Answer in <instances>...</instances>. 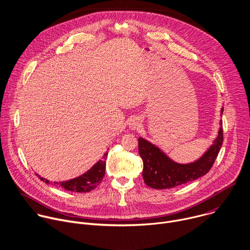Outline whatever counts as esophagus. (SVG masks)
<instances>
[{
    "label": "esophagus",
    "mask_w": 250,
    "mask_h": 250,
    "mask_svg": "<svg viewBox=\"0 0 250 250\" xmlns=\"http://www.w3.org/2000/svg\"><path fill=\"white\" fill-rule=\"evenodd\" d=\"M140 125H141V120L139 117H133L129 121V127L131 129H137L138 127H140Z\"/></svg>",
    "instance_id": "esophagus-1"
}]
</instances>
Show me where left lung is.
Masks as SVG:
<instances>
[{
    "mask_svg": "<svg viewBox=\"0 0 250 250\" xmlns=\"http://www.w3.org/2000/svg\"><path fill=\"white\" fill-rule=\"evenodd\" d=\"M222 144L223 129L221 127L213 145L198 160L180 164L170 159L154 145L139 138V153L144 162L143 178L146 185L156 189L171 188L204 176L214 164Z\"/></svg>",
    "mask_w": 250,
    "mask_h": 250,
    "instance_id": "obj_1",
    "label": "left lung"
}]
</instances>
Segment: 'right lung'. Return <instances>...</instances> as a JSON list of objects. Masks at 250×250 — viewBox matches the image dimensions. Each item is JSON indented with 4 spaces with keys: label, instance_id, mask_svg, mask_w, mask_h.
<instances>
[{
    "label": "right lung",
    "instance_id": "add662e5",
    "mask_svg": "<svg viewBox=\"0 0 250 250\" xmlns=\"http://www.w3.org/2000/svg\"><path fill=\"white\" fill-rule=\"evenodd\" d=\"M107 156V152L104 153L103 156V159L99 160L89 171H87L85 174L71 179L69 181L65 182H54V186L58 188H62L66 190L75 191V192H88L94 188H96L101 182L103 181V178L104 176L105 172V159ZM41 181H44L45 183L49 184L50 181L40 177L38 174H36Z\"/></svg>",
    "mask_w": 250,
    "mask_h": 250
}]
</instances>
